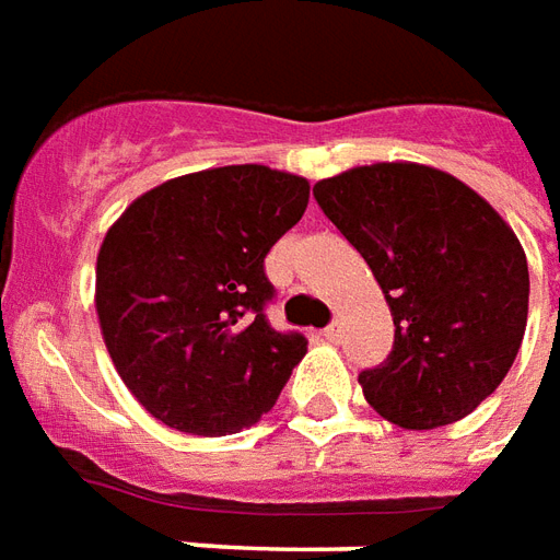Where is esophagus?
Wrapping results in <instances>:
<instances>
[{
	"instance_id": "esophagus-1",
	"label": "esophagus",
	"mask_w": 560,
	"mask_h": 560,
	"mask_svg": "<svg viewBox=\"0 0 560 560\" xmlns=\"http://www.w3.org/2000/svg\"><path fill=\"white\" fill-rule=\"evenodd\" d=\"M323 335H326V341H329V343H338V341H341V323H332V326H326V329H323Z\"/></svg>"
}]
</instances>
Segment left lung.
I'll list each match as a JSON object with an SVG mask.
<instances>
[{
	"label": "left lung",
	"mask_w": 560,
	"mask_h": 560,
	"mask_svg": "<svg viewBox=\"0 0 560 560\" xmlns=\"http://www.w3.org/2000/svg\"><path fill=\"white\" fill-rule=\"evenodd\" d=\"M314 198L374 272L395 347L362 371L364 400L397 428L436 430L487 400L528 320V260L471 186L418 163L355 165Z\"/></svg>",
	"instance_id": "left-lung-1"
}]
</instances>
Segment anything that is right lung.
<instances>
[{
  "label": "right lung",
  "instance_id": "obj_1",
  "mask_svg": "<svg viewBox=\"0 0 560 560\" xmlns=\"http://www.w3.org/2000/svg\"><path fill=\"white\" fill-rule=\"evenodd\" d=\"M308 189L269 165L205 168L148 189L106 231L94 308L115 371L156 421L228 436L276 407L308 341L267 323L264 258Z\"/></svg>",
  "mask_w": 560,
  "mask_h": 560
}]
</instances>
